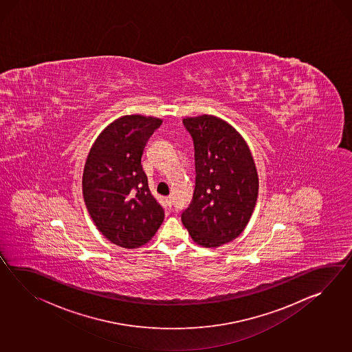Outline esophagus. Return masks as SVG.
Wrapping results in <instances>:
<instances>
[{
	"instance_id": "esophagus-1",
	"label": "esophagus",
	"mask_w": 352,
	"mask_h": 352,
	"mask_svg": "<svg viewBox=\"0 0 352 352\" xmlns=\"http://www.w3.org/2000/svg\"><path fill=\"white\" fill-rule=\"evenodd\" d=\"M165 201H166V204H168V207H169V208H172V206H173L172 195H168V197H166V198H165Z\"/></svg>"
}]
</instances>
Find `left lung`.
<instances>
[{
    "label": "left lung",
    "mask_w": 352,
    "mask_h": 352,
    "mask_svg": "<svg viewBox=\"0 0 352 352\" xmlns=\"http://www.w3.org/2000/svg\"><path fill=\"white\" fill-rule=\"evenodd\" d=\"M195 145V186L182 222L195 243L217 248L249 223L258 199L254 159L241 135L225 121L204 115L183 120Z\"/></svg>",
    "instance_id": "8db88e82"
}]
</instances>
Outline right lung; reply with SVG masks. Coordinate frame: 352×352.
Returning <instances> with one entry per match:
<instances>
[{"label":"right lung","mask_w":352,"mask_h":352,"mask_svg":"<svg viewBox=\"0 0 352 352\" xmlns=\"http://www.w3.org/2000/svg\"><path fill=\"white\" fill-rule=\"evenodd\" d=\"M162 122L140 115L118 118L102 131L87 157V210L102 234L125 249L148 243L164 219L141 165L144 148Z\"/></svg>","instance_id":"add662e5"}]
</instances>
